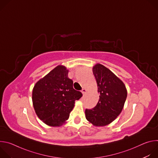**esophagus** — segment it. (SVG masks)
<instances>
[{
    "instance_id": "obj_1",
    "label": "esophagus",
    "mask_w": 158,
    "mask_h": 158,
    "mask_svg": "<svg viewBox=\"0 0 158 158\" xmlns=\"http://www.w3.org/2000/svg\"><path fill=\"white\" fill-rule=\"evenodd\" d=\"M81 92H82V94H83V95H84V94H85V93L87 92V90H86L85 89H82V91H81Z\"/></svg>"
}]
</instances>
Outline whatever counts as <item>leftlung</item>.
<instances>
[{
    "label": "left lung",
    "mask_w": 158,
    "mask_h": 158,
    "mask_svg": "<svg viewBox=\"0 0 158 158\" xmlns=\"http://www.w3.org/2000/svg\"><path fill=\"white\" fill-rule=\"evenodd\" d=\"M93 72L100 96L95 107L85 109V118L94 126H105L120 114L126 100L127 89L123 82L104 65L96 64Z\"/></svg>",
    "instance_id": "1"
}]
</instances>
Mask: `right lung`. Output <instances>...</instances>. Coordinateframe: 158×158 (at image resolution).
I'll return each instance as SVG.
<instances>
[{"label":"right lung","instance_id":"add662e5","mask_svg":"<svg viewBox=\"0 0 158 158\" xmlns=\"http://www.w3.org/2000/svg\"><path fill=\"white\" fill-rule=\"evenodd\" d=\"M69 71L59 65L39 80L32 90V103L38 118L45 124L61 126L69 119L75 101L82 96L73 88Z\"/></svg>","mask_w":158,"mask_h":158}]
</instances>
